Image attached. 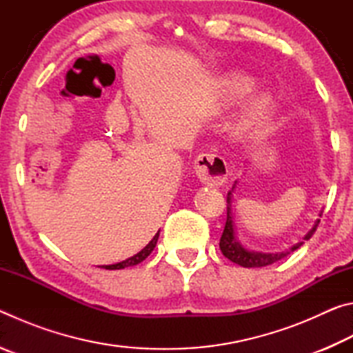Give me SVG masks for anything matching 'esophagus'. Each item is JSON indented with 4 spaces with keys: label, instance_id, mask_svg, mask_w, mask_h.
<instances>
[{
    "label": "esophagus",
    "instance_id": "34e87169",
    "mask_svg": "<svg viewBox=\"0 0 353 353\" xmlns=\"http://www.w3.org/2000/svg\"><path fill=\"white\" fill-rule=\"evenodd\" d=\"M194 172L201 182L218 187L225 182L229 170H227L225 160L219 155L199 154L194 160Z\"/></svg>",
    "mask_w": 353,
    "mask_h": 353
}]
</instances>
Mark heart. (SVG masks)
Wrapping results in <instances>:
<instances>
[{
    "mask_svg": "<svg viewBox=\"0 0 353 353\" xmlns=\"http://www.w3.org/2000/svg\"><path fill=\"white\" fill-rule=\"evenodd\" d=\"M254 90V81L252 77L238 73H229L223 77V101L225 105L236 104L238 101H241L244 97ZM272 104V99L268 93H260L254 97L249 103L244 105L243 112L240 113L236 121V132L238 134H246L249 130L255 129L259 124L266 118L270 113Z\"/></svg>",
    "mask_w": 353,
    "mask_h": 353,
    "instance_id": "obj_1",
    "label": "heart"
}]
</instances>
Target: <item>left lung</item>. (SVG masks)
<instances>
[{"instance_id":"8db88e82","label":"left lung","mask_w":353,"mask_h":353,"mask_svg":"<svg viewBox=\"0 0 353 353\" xmlns=\"http://www.w3.org/2000/svg\"><path fill=\"white\" fill-rule=\"evenodd\" d=\"M236 188V182L234 183V187L227 193V221H225V227L223 232V236L219 240V249L225 259H229L230 261L236 263L243 268H261V266H268L272 265L279 260H282L283 256H286L291 252H294L296 249H299L302 246L303 243L308 241L310 238L313 236V234L316 232V227L319 224V219H316L314 225L312 227V230L303 236V241L296 243L294 246L290 248L285 252H259V250H249L248 248H244L243 244L240 243V240L236 238V230H235V218L234 213H232V204H234V193ZM322 214V210L319 213V216Z\"/></svg>"}]
</instances>
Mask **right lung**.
Instances as JSON below:
<instances>
[{
    "instance_id": "1",
    "label": "right lung",
    "mask_w": 353,
    "mask_h": 353,
    "mask_svg": "<svg viewBox=\"0 0 353 353\" xmlns=\"http://www.w3.org/2000/svg\"><path fill=\"white\" fill-rule=\"evenodd\" d=\"M159 235H160V230L154 235V238H152L151 241H149V244H148L146 248H143L139 254H135L134 256H130V259L123 260V261H119V263H115V265H107V266H103V268H104V270H124V268L139 265V263H141L143 260L148 259V255L152 252L154 248H155V244H157Z\"/></svg>"
}]
</instances>
